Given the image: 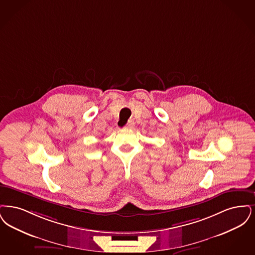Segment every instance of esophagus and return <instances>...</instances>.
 <instances>
[{
    "mask_svg": "<svg viewBox=\"0 0 255 255\" xmlns=\"http://www.w3.org/2000/svg\"><path fill=\"white\" fill-rule=\"evenodd\" d=\"M134 122L132 121H129V122L128 123L127 125H126V128H134Z\"/></svg>",
    "mask_w": 255,
    "mask_h": 255,
    "instance_id": "1",
    "label": "esophagus"
}]
</instances>
